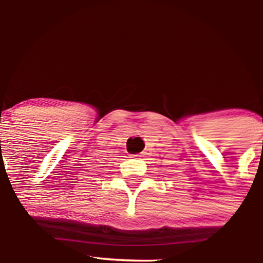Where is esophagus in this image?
<instances>
[{
    "instance_id": "1",
    "label": "esophagus",
    "mask_w": 263,
    "mask_h": 263,
    "mask_svg": "<svg viewBox=\"0 0 263 263\" xmlns=\"http://www.w3.org/2000/svg\"><path fill=\"white\" fill-rule=\"evenodd\" d=\"M149 155H151L149 149H144L142 151L141 153H138V155H136L135 157H137V158H146V157H148Z\"/></svg>"
}]
</instances>
